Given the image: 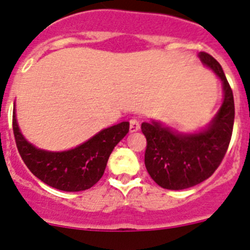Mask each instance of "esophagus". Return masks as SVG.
I'll return each mask as SVG.
<instances>
[{
    "instance_id": "34e87169",
    "label": "esophagus",
    "mask_w": 250,
    "mask_h": 250,
    "mask_svg": "<svg viewBox=\"0 0 250 250\" xmlns=\"http://www.w3.org/2000/svg\"><path fill=\"white\" fill-rule=\"evenodd\" d=\"M140 128V123H139V120L138 118H132V120L129 121V130L130 132H137V130H139Z\"/></svg>"
}]
</instances>
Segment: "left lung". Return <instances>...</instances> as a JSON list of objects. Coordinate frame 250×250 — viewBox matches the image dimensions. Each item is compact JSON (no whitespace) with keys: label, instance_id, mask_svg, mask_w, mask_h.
I'll use <instances>...</instances> for the list:
<instances>
[{"label":"left lung","instance_id":"8db88e82","mask_svg":"<svg viewBox=\"0 0 250 250\" xmlns=\"http://www.w3.org/2000/svg\"><path fill=\"white\" fill-rule=\"evenodd\" d=\"M223 82L224 103L208 128L197 134H180L155 122L141 125L146 138L145 167L157 185L184 190L208 179L218 169L232 137L233 94L221 65L206 52L198 54Z\"/></svg>","mask_w":250,"mask_h":250}]
</instances>
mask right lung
I'll return each instance as SVG.
<instances>
[{
    "instance_id": "1",
    "label": "right lung",
    "mask_w": 250,
    "mask_h": 250,
    "mask_svg": "<svg viewBox=\"0 0 250 250\" xmlns=\"http://www.w3.org/2000/svg\"><path fill=\"white\" fill-rule=\"evenodd\" d=\"M129 132V122L103 129L82 145L62 152L40 150L20 133L13 110V133L21 160L47 185L67 192L90 188L100 180L113 147Z\"/></svg>"
}]
</instances>
